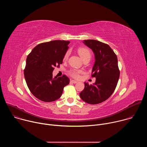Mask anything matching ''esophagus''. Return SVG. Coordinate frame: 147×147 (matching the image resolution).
Returning a JSON list of instances; mask_svg holds the SVG:
<instances>
[{"label":"esophagus","mask_w":147,"mask_h":147,"mask_svg":"<svg viewBox=\"0 0 147 147\" xmlns=\"http://www.w3.org/2000/svg\"><path fill=\"white\" fill-rule=\"evenodd\" d=\"M70 82H71V83H73V84H76V83L78 82V81H76V80H71L70 81Z\"/></svg>","instance_id":"esophagus-1"}]
</instances>
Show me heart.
I'll list each match as a JSON object with an SVG mask.
<instances>
[{
	"instance_id": "heart-1",
	"label": "heart",
	"mask_w": 147,
	"mask_h": 147,
	"mask_svg": "<svg viewBox=\"0 0 147 147\" xmlns=\"http://www.w3.org/2000/svg\"><path fill=\"white\" fill-rule=\"evenodd\" d=\"M78 53L82 60L85 59L86 58H87V57H91V52H90V50L87 48H80L78 49ZM68 55H69V53L67 52L66 53V55H65L64 59H66L68 57ZM80 73V71H79L78 70H76V69L71 70L69 71L70 74L74 78H78L79 77Z\"/></svg>"
}]
</instances>
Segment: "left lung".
<instances>
[{
    "instance_id": "left-lung-1",
    "label": "left lung",
    "mask_w": 147,
    "mask_h": 147,
    "mask_svg": "<svg viewBox=\"0 0 147 147\" xmlns=\"http://www.w3.org/2000/svg\"><path fill=\"white\" fill-rule=\"evenodd\" d=\"M83 43L94 53L92 77L96 81L91 85L85 82L84 89L80 96L88 103L98 104L108 99L116 87L120 76L117 57L108 44L94 39L84 40Z\"/></svg>"
}]
</instances>
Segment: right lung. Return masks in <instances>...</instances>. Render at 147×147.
Listing matches in <instances>:
<instances>
[{
    "instance_id": "obj_1",
    "label": "right lung",
    "mask_w": 147,
    "mask_h": 147,
    "mask_svg": "<svg viewBox=\"0 0 147 147\" xmlns=\"http://www.w3.org/2000/svg\"><path fill=\"white\" fill-rule=\"evenodd\" d=\"M69 44L61 40L42 43L28 55L24 77L30 91L38 99L47 102L58 99L69 84L66 76L54 77L52 74L54 67L63 63Z\"/></svg>"
}]
</instances>
